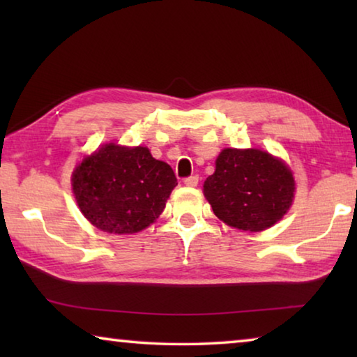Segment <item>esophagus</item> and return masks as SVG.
<instances>
[{
    "mask_svg": "<svg viewBox=\"0 0 357 357\" xmlns=\"http://www.w3.org/2000/svg\"><path fill=\"white\" fill-rule=\"evenodd\" d=\"M184 184L189 185V187H197L198 185V176H197V174H192V176L184 179Z\"/></svg>",
    "mask_w": 357,
    "mask_h": 357,
    "instance_id": "1",
    "label": "esophagus"
}]
</instances>
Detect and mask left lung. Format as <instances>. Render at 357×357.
<instances>
[{"label":"left lung","instance_id":"8db88e82","mask_svg":"<svg viewBox=\"0 0 357 357\" xmlns=\"http://www.w3.org/2000/svg\"><path fill=\"white\" fill-rule=\"evenodd\" d=\"M214 214L229 227L261 231L287 214L294 178L280 159L259 149H223L203 185Z\"/></svg>","mask_w":357,"mask_h":357}]
</instances>
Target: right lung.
<instances>
[{
    "instance_id": "right-lung-1",
    "label": "right lung",
    "mask_w": 357,
    "mask_h": 357,
    "mask_svg": "<svg viewBox=\"0 0 357 357\" xmlns=\"http://www.w3.org/2000/svg\"><path fill=\"white\" fill-rule=\"evenodd\" d=\"M178 184L172 167L148 148L108 143L83 159L72 189L83 215L102 231L132 234L149 227Z\"/></svg>"
}]
</instances>
